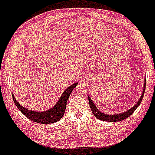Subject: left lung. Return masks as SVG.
Masks as SVG:
<instances>
[{
  "label": "left lung",
  "instance_id": "1",
  "mask_svg": "<svg viewBox=\"0 0 155 155\" xmlns=\"http://www.w3.org/2000/svg\"><path fill=\"white\" fill-rule=\"evenodd\" d=\"M145 88H146V80L144 81V86H143V93H142L141 96H140L139 101L137 102V104L135 105L132 108L128 110L127 111L124 112V113H121V114H114V115H108L106 114L103 113L99 111L97 109V107L95 106L94 104L93 101L91 100V98L90 97V96H88V100H89V104H90V108H91L92 114H94L96 118L98 119V120H102V121H106V122H119V121H122L125 120V119L128 118V117L130 116L131 114L136 111V109L138 108V106H139L140 102H141V100L143 99V95H144L145 92Z\"/></svg>",
  "mask_w": 155,
  "mask_h": 155
}]
</instances>
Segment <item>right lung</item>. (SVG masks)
<instances>
[{
  "label": "right lung",
  "instance_id": "add662e5",
  "mask_svg": "<svg viewBox=\"0 0 155 155\" xmlns=\"http://www.w3.org/2000/svg\"><path fill=\"white\" fill-rule=\"evenodd\" d=\"M77 84L78 83L76 82L69 87H68L64 91L63 95L60 97V100L58 101V102L57 103L54 107L45 111L37 112L27 109V108L21 106L16 101L15 97H14V95H12V97H13L14 102H15L17 107L19 108V111L22 112L26 117H28L30 120L40 124L54 123L55 122L59 121L63 117L64 113H65V108H66L68 99L69 96L71 93L72 90L76 87Z\"/></svg>",
  "mask_w": 155,
  "mask_h": 155
}]
</instances>
